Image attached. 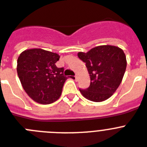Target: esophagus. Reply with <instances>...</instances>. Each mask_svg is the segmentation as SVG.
I'll list each match as a JSON object with an SVG mask.
<instances>
[{
    "mask_svg": "<svg viewBox=\"0 0 147 147\" xmlns=\"http://www.w3.org/2000/svg\"><path fill=\"white\" fill-rule=\"evenodd\" d=\"M74 77H75V81H78V77H77V76H74Z\"/></svg>",
    "mask_w": 147,
    "mask_h": 147,
    "instance_id": "1",
    "label": "esophagus"
}]
</instances>
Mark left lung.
Returning <instances> with one entry per match:
<instances>
[{"mask_svg": "<svg viewBox=\"0 0 147 147\" xmlns=\"http://www.w3.org/2000/svg\"><path fill=\"white\" fill-rule=\"evenodd\" d=\"M78 56L86 63L90 77V84L85 90L79 89L88 100L99 102L109 98L123 80L126 69V57L119 47L100 45Z\"/></svg>", "mask_w": 147, "mask_h": 147, "instance_id": "1", "label": "left lung"}]
</instances>
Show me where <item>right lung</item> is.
<instances>
[{"label": "right lung", "mask_w": 147, "mask_h": 147, "mask_svg": "<svg viewBox=\"0 0 147 147\" xmlns=\"http://www.w3.org/2000/svg\"><path fill=\"white\" fill-rule=\"evenodd\" d=\"M56 53L40 49L25 50L17 60V72L22 87L39 104L53 103L60 98L67 78L63 68L57 67Z\"/></svg>", "instance_id": "1"}]
</instances>
